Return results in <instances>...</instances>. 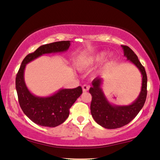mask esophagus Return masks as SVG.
Masks as SVG:
<instances>
[{
  "label": "esophagus",
  "mask_w": 160,
  "mask_h": 160,
  "mask_svg": "<svg viewBox=\"0 0 160 160\" xmlns=\"http://www.w3.org/2000/svg\"><path fill=\"white\" fill-rule=\"evenodd\" d=\"M82 88V91L85 92V91H88L90 88V86H88V85H83Z\"/></svg>",
  "instance_id": "obj_1"
}]
</instances>
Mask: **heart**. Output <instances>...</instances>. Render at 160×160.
I'll return each instance as SVG.
<instances>
[{"label":"heart","mask_w":160,"mask_h":160,"mask_svg":"<svg viewBox=\"0 0 160 160\" xmlns=\"http://www.w3.org/2000/svg\"><path fill=\"white\" fill-rule=\"evenodd\" d=\"M106 55H107V53L105 52L101 51V52L94 53V54L88 56V57H79L75 60V65L79 69H88L102 62Z\"/></svg>","instance_id":"b5f03b06"}]
</instances>
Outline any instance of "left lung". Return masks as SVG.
<instances>
[{
  "mask_svg": "<svg viewBox=\"0 0 160 160\" xmlns=\"http://www.w3.org/2000/svg\"><path fill=\"white\" fill-rule=\"evenodd\" d=\"M121 46L127 60H129L140 71L142 83L140 93L133 102L128 105H116L110 103L103 93L102 88L103 78L97 77L92 81V87L89 89V93L92 96L91 115L98 125L107 129L121 128L133 120L143 108L147 95V76L144 67L129 47Z\"/></svg>",
  "mask_w": 160,
  "mask_h": 160,
  "instance_id": "1",
  "label": "left lung"
}]
</instances>
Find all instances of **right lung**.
<instances>
[{
  "mask_svg": "<svg viewBox=\"0 0 160 160\" xmlns=\"http://www.w3.org/2000/svg\"><path fill=\"white\" fill-rule=\"evenodd\" d=\"M71 45L69 40L51 42L40 46L22 61L16 77L19 103L25 115L35 124L54 128L69 117V109L82 94V88H62L48 96H38L31 93L24 81L26 65L44 54L66 52Z\"/></svg>",
  "mask_w": 160,
  "mask_h": 160,
  "instance_id": "obj_1",
  "label": "right lung"
}]
</instances>
